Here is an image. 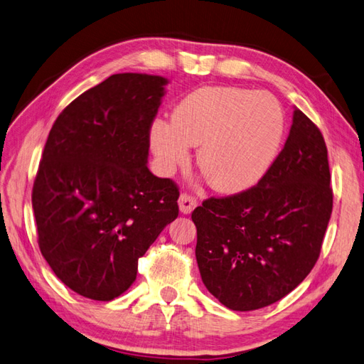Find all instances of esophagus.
Listing matches in <instances>:
<instances>
[{"label": "esophagus", "mask_w": 364, "mask_h": 364, "mask_svg": "<svg viewBox=\"0 0 364 364\" xmlns=\"http://www.w3.org/2000/svg\"><path fill=\"white\" fill-rule=\"evenodd\" d=\"M198 205V200H196V198L195 196H191L190 193H187V191H183L182 195H181V198H179V208H181V212L182 213H191L193 212V208H195Z\"/></svg>", "instance_id": "1"}]
</instances>
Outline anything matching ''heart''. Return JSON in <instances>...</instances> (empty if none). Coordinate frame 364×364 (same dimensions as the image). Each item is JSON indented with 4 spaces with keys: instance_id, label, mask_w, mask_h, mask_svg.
I'll list each match as a JSON object with an SVG mask.
<instances>
[{
    "instance_id": "heart-1",
    "label": "heart",
    "mask_w": 364,
    "mask_h": 364,
    "mask_svg": "<svg viewBox=\"0 0 364 364\" xmlns=\"http://www.w3.org/2000/svg\"><path fill=\"white\" fill-rule=\"evenodd\" d=\"M284 135V114L263 92L203 87L190 93L171 117L151 127V146L164 171H173L198 148L196 164L210 187L238 191L268 168Z\"/></svg>"
}]
</instances>
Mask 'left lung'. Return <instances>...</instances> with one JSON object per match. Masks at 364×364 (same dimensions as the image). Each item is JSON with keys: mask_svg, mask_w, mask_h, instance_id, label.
Returning a JSON list of instances; mask_svg holds the SVG:
<instances>
[{"mask_svg": "<svg viewBox=\"0 0 364 364\" xmlns=\"http://www.w3.org/2000/svg\"><path fill=\"white\" fill-rule=\"evenodd\" d=\"M332 207L324 136L296 109L284 149L258 183L193 210L205 288L235 311L280 301L316 264Z\"/></svg>", "mask_w": 364, "mask_h": 364, "instance_id": "obj_1", "label": "left lung"}]
</instances>
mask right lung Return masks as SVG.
<instances>
[{
    "instance_id": "right-lung-1",
    "label": "right lung",
    "mask_w": 364,
    "mask_h": 364,
    "mask_svg": "<svg viewBox=\"0 0 364 364\" xmlns=\"http://www.w3.org/2000/svg\"><path fill=\"white\" fill-rule=\"evenodd\" d=\"M166 79L121 73L79 95L48 135L32 187L38 247L73 291L112 301L179 215V187L146 164Z\"/></svg>"
}]
</instances>
